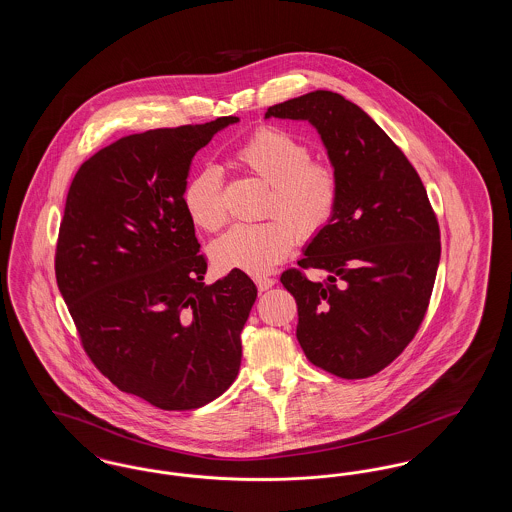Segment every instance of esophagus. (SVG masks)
Segmentation results:
<instances>
[{
	"instance_id": "1",
	"label": "esophagus",
	"mask_w": 512,
	"mask_h": 512,
	"mask_svg": "<svg viewBox=\"0 0 512 512\" xmlns=\"http://www.w3.org/2000/svg\"><path fill=\"white\" fill-rule=\"evenodd\" d=\"M255 284L259 288V292H267L268 288L274 286V278H268V276H257L255 278Z\"/></svg>"
}]
</instances>
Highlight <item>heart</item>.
Segmentation results:
<instances>
[{
	"mask_svg": "<svg viewBox=\"0 0 512 512\" xmlns=\"http://www.w3.org/2000/svg\"><path fill=\"white\" fill-rule=\"evenodd\" d=\"M236 163L270 186L267 222L238 224L211 245L217 268L265 274L292 251L295 238L318 236L338 207V172L322 159H311L301 140L278 126H259L234 149ZM190 220L213 232L226 222L224 184L213 167L195 171L182 192Z\"/></svg>",
	"mask_w": 512,
	"mask_h": 512,
	"instance_id": "1",
	"label": "heart"
}]
</instances>
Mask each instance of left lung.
Returning <instances> with one entry per match:
<instances>
[{
  "label": "left lung",
  "instance_id": "obj_1",
  "mask_svg": "<svg viewBox=\"0 0 512 512\" xmlns=\"http://www.w3.org/2000/svg\"><path fill=\"white\" fill-rule=\"evenodd\" d=\"M309 121L338 172L334 217L280 282L297 303V340L313 365L347 380L393 363L418 332L438 272L439 226L405 153L347 99L317 90L268 107ZM303 267L329 276L313 283Z\"/></svg>",
  "mask_w": 512,
  "mask_h": 512
}]
</instances>
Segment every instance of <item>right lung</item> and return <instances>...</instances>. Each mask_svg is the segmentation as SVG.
Instances as JSON below:
<instances>
[{"instance_id":"obj_1","label":"right lung","mask_w":512,"mask_h":512,"mask_svg":"<svg viewBox=\"0 0 512 512\" xmlns=\"http://www.w3.org/2000/svg\"><path fill=\"white\" fill-rule=\"evenodd\" d=\"M238 117L157 128L99 149L74 174L55 278L92 363L163 411L232 386L257 299L240 270L205 286L207 259L182 192L195 153Z\"/></svg>"}]
</instances>
